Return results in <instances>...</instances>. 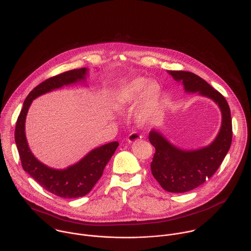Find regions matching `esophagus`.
Returning a JSON list of instances; mask_svg holds the SVG:
<instances>
[{
	"instance_id": "esophagus-1",
	"label": "esophagus",
	"mask_w": 251,
	"mask_h": 251,
	"mask_svg": "<svg viewBox=\"0 0 251 251\" xmlns=\"http://www.w3.org/2000/svg\"><path fill=\"white\" fill-rule=\"evenodd\" d=\"M142 138H143V137H142L139 133H137V132H132V133L128 136L127 141H128L129 143H134V142H137V141L142 140Z\"/></svg>"
}]
</instances>
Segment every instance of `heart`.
<instances>
[{
    "mask_svg": "<svg viewBox=\"0 0 251 251\" xmlns=\"http://www.w3.org/2000/svg\"><path fill=\"white\" fill-rule=\"evenodd\" d=\"M142 97L137 117L139 121H146L154 112L160 97V87L154 82L150 83L148 79L138 77L122 84L114 94L113 106L117 110H124L136 104Z\"/></svg>",
    "mask_w": 251,
    "mask_h": 251,
    "instance_id": "heart-1",
    "label": "heart"
}]
</instances>
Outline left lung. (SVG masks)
<instances>
[{
  "mask_svg": "<svg viewBox=\"0 0 251 251\" xmlns=\"http://www.w3.org/2000/svg\"><path fill=\"white\" fill-rule=\"evenodd\" d=\"M182 82L185 92L199 93L214 100L222 113V124L215 140L197 151H184L173 146L162 134L152 129L150 142L155 148L151 169L152 176L169 193L192 191L211 178L228 153L233 138L230 106L226 99L205 80L189 71H168Z\"/></svg>",
  "mask_w": 251,
  "mask_h": 251,
  "instance_id": "left-lung-1",
  "label": "left lung"
}]
</instances>
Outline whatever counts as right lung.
Masks as SVG:
<instances>
[{"instance_id": "1", "label": "right lung", "mask_w": 251, "mask_h": 251, "mask_svg": "<svg viewBox=\"0 0 251 251\" xmlns=\"http://www.w3.org/2000/svg\"><path fill=\"white\" fill-rule=\"evenodd\" d=\"M88 69L85 67L73 69L39 84L25 99L15 125L14 140L23 170L45 190L63 199L86 196L101 177L105 165L119 144L117 142L108 143L91 151L76 164L65 169H53L40 162L31 152L25 136V119L33 100L62 86L85 81Z\"/></svg>"}]
</instances>
